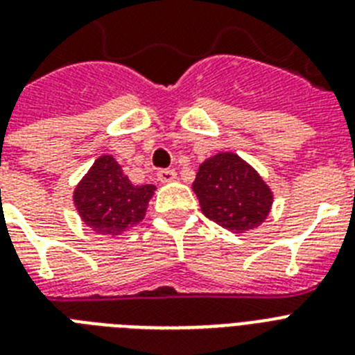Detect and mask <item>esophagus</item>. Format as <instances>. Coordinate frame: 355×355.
<instances>
[{
	"label": "esophagus",
	"mask_w": 355,
	"mask_h": 355,
	"mask_svg": "<svg viewBox=\"0 0 355 355\" xmlns=\"http://www.w3.org/2000/svg\"><path fill=\"white\" fill-rule=\"evenodd\" d=\"M178 178L174 168H162V171H157V180L162 181V183H171Z\"/></svg>",
	"instance_id": "esophagus-1"
}]
</instances>
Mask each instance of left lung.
Masks as SVG:
<instances>
[{"mask_svg":"<svg viewBox=\"0 0 355 355\" xmlns=\"http://www.w3.org/2000/svg\"><path fill=\"white\" fill-rule=\"evenodd\" d=\"M192 189L202 214L233 233L262 224L272 202L268 184L233 153H220L202 163Z\"/></svg>","mask_w":355,"mask_h":355,"instance_id":"1","label":"left lung"}]
</instances>
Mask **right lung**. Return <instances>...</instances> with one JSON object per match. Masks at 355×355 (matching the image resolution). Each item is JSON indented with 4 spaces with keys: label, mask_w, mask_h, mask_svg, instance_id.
Segmentation results:
<instances>
[{
    "label": "right lung",
    "mask_w": 355,
    "mask_h": 355,
    "mask_svg": "<svg viewBox=\"0 0 355 355\" xmlns=\"http://www.w3.org/2000/svg\"><path fill=\"white\" fill-rule=\"evenodd\" d=\"M154 184H132L113 156H100L75 190L73 201L89 228L120 235L144 219Z\"/></svg>",
    "instance_id": "right-lung-1"
}]
</instances>
